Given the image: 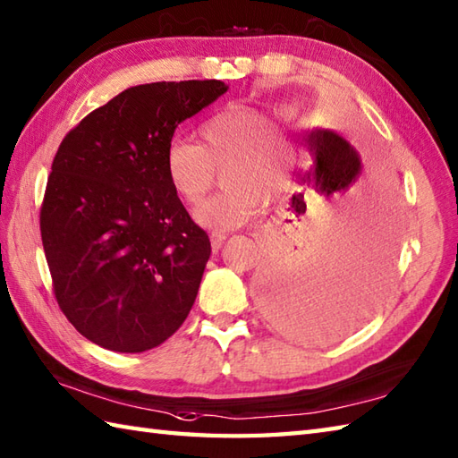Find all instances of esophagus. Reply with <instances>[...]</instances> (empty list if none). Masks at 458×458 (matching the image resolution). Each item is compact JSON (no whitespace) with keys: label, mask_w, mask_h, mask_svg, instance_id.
Wrapping results in <instances>:
<instances>
[{"label":"esophagus","mask_w":458,"mask_h":458,"mask_svg":"<svg viewBox=\"0 0 458 458\" xmlns=\"http://www.w3.org/2000/svg\"><path fill=\"white\" fill-rule=\"evenodd\" d=\"M224 240H226V234H224V232H212V234H210V246H212V250L216 251L224 244Z\"/></svg>","instance_id":"1"}]
</instances>
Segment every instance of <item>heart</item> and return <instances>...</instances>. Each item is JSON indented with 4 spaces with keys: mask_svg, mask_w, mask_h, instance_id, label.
I'll list each match as a JSON object with an SVG mask.
<instances>
[{
    "mask_svg": "<svg viewBox=\"0 0 458 458\" xmlns=\"http://www.w3.org/2000/svg\"><path fill=\"white\" fill-rule=\"evenodd\" d=\"M199 143L173 138L165 145L163 171L174 197L199 202L222 170L216 197L194 208V220L208 230L244 226L264 200H276L291 184L289 141L267 114L228 108L210 115L199 128Z\"/></svg>",
    "mask_w": 458,
    "mask_h": 458,
    "instance_id": "b5f03b06",
    "label": "heart"
}]
</instances>
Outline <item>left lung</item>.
<instances>
[{"mask_svg": "<svg viewBox=\"0 0 458 458\" xmlns=\"http://www.w3.org/2000/svg\"><path fill=\"white\" fill-rule=\"evenodd\" d=\"M310 167L299 174L291 197L285 234L299 232V244L261 271L258 293L269 320L295 336L330 343L346 336L382 303L392 274L394 187L376 194V210L354 230L336 238H317L309 214L320 202H333L354 187L364 165L358 149L343 135L315 128L305 135Z\"/></svg>", "mask_w": 458, "mask_h": 458, "instance_id": "left-lung-1", "label": "left lung"}]
</instances>
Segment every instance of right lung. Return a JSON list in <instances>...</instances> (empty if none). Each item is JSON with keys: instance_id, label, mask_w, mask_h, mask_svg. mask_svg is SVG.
Instances as JSON below:
<instances>
[{"instance_id": "add662e5", "label": "right lung", "mask_w": 458, "mask_h": 458, "mask_svg": "<svg viewBox=\"0 0 458 458\" xmlns=\"http://www.w3.org/2000/svg\"><path fill=\"white\" fill-rule=\"evenodd\" d=\"M226 90L220 81L131 86L58 148L41 238L58 307L90 343L145 352L191 313L210 240L171 191L163 153L179 123Z\"/></svg>"}]
</instances>
